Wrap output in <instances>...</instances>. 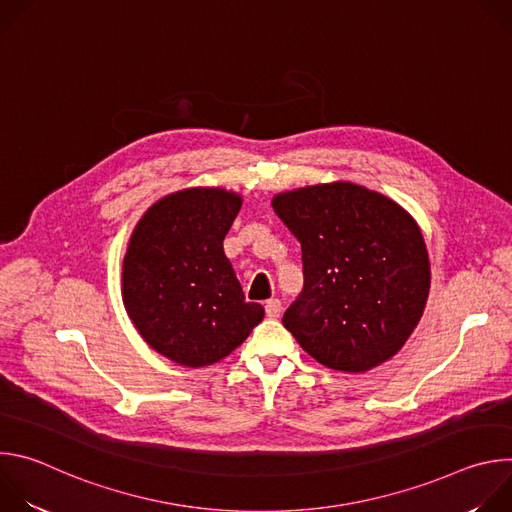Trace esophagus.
<instances>
[{
    "mask_svg": "<svg viewBox=\"0 0 512 512\" xmlns=\"http://www.w3.org/2000/svg\"><path fill=\"white\" fill-rule=\"evenodd\" d=\"M265 314H267V318H279V314H281V302L277 300V298H271V300H267L265 302Z\"/></svg>",
    "mask_w": 512,
    "mask_h": 512,
    "instance_id": "obj_1",
    "label": "esophagus"
}]
</instances>
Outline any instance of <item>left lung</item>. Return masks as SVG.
Returning <instances> with one entry per match:
<instances>
[{
  "label": "left lung",
  "mask_w": 512,
  "mask_h": 512,
  "mask_svg": "<svg viewBox=\"0 0 512 512\" xmlns=\"http://www.w3.org/2000/svg\"><path fill=\"white\" fill-rule=\"evenodd\" d=\"M271 206L302 243L304 291L283 326L334 371L364 373L393 358L429 296V257L415 218L352 182L279 192Z\"/></svg>",
  "instance_id": "1"
}]
</instances>
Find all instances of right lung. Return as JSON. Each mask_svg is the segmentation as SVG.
I'll return each instance as SVG.
<instances>
[{"instance_id":"right-lung-1","label":"right lung","mask_w":512,"mask_h":512,"mask_svg":"<svg viewBox=\"0 0 512 512\" xmlns=\"http://www.w3.org/2000/svg\"><path fill=\"white\" fill-rule=\"evenodd\" d=\"M243 198L225 188H184L154 202L123 257L121 296L156 352L198 369L229 356L263 320L245 302L223 241Z\"/></svg>"}]
</instances>
